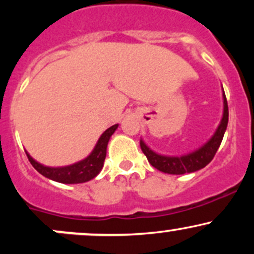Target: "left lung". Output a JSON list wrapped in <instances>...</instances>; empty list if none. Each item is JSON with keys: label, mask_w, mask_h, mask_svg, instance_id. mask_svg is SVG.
<instances>
[{"label": "left lung", "mask_w": 254, "mask_h": 254, "mask_svg": "<svg viewBox=\"0 0 254 254\" xmlns=\"http://www.w3.org/2000/svg\"><path fill=\"white\" fill-rule=\"evenodd\" d=\"M223 117L218 125L216 132L211 137L210 141L205 143L199 149L193 151V153L188 154L184 156H164L159 155V154L154 153L153 150L149 149L147 145L144 144L143 141L139 142L141 149L147 156L149 164L155 167L156 170L164 172L168 174H185L196 172L200 168L205 167L209 162L214 159L215 154L220 147L221 142H222L224 131L227 129V124H228V104H227L226 94L223 92Z\"/></svg>", "instance_id": "left-lung-1"}]
</instances>
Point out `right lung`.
Returning a JSON list of instances; mask_svg holds the SVG:
<instances>
[{
	"instance_id": "right-lung-1",
	"label": "right lung",
	"mask_w": 254,
	"mask_h": 254,
	"mask_svg": "<svg viewBox=\"0 0 254 254\" xmlns=\"http://www.w3.org/2000/svg\"><path fill=\"white\" fill-rule=\"evenodd\" d=\"M117 127L118 124H116L105 131L103 135L100 136V138H99L98 143L92 153H90V155L87 156L82 161L77 162V164L65 166V167H46V166H43L38 164L37 161H34L28 155L27 151H26V155L30 160L31 165L42 176L49 178V179L62 184L86 183L97 177L99 172L103 168L105 157H106L107 143L110 141V137L113 135V132H115Z\"/></svg>"
}]
</instances>
